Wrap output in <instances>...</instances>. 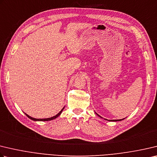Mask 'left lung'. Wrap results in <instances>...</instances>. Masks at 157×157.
Here are the masks:
<instances>
[{
	"label": "left lung",
	"mask_w": 157,
	"mask_h": 157,
	"mask_svg": "<svg viewBox=\"0 0 157 157\" xmlns=\"http://www.w3.org/2000/svg\"><path fill=\"white\" fill-rule=\"evenodd\" d=\"M96 114H97V113H96ZM97 115H98L99 117L102 118L101 116H99V115H98V114H97ZM123 119H116V120H108V121H121V120H123ZM106 120H107V119H106Z\"/></svg>",
	"instance_id": "1"
}]
</instances>
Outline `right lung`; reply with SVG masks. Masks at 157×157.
<instances>
[{
    "label": "right lung",
    "instance_id": "add662e5",
    "mask_svg": "<svg viewBox=\"0 0 157 157\" xmlns=\"http://www.w3.org/2000/svg\"><path fill=\"white\" fill-rule=\"evenodd\" d=\"M64 107L62 108V109L60 110V112H59V113H58L56 115H55V116H53V117H49V118H46V119H36V118H33V117H30L29 115H27L26 113H25V115H27V117H29L30 119H31V120H33V121H51V120H53V119H56V118H57L58 117H59V115H60V114L62 113V110H64Z\"/></svg>",
    "mask_w": 157,
    "mask_h": 157
}]
</instances>
